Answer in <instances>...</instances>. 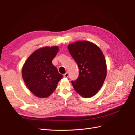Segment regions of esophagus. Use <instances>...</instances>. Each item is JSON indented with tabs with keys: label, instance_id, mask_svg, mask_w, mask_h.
<instances>
[{
	"label": "esophagus",
	"instance_id": "34e87169",
	"mask_svg": "<svg viewBox=\"0 0 135 135\" xmlns=\"http://www.w3.org/2000/svg\"><path fill=\"white\" fill-rule=\"evenodd\" d=\"M63 76H64V78H67V77L68 76V72H66L64 75H63Z\"/></svg>",
	"mask_w": 135,
	"mask_h": 135
}]
</instances>
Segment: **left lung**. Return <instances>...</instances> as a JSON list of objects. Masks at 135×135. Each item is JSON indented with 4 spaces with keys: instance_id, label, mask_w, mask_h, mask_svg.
<instances>
[{
    "instance_id": "8db88e82",
    "label": "left lung",
    "mask_w": 135,
    "mask_h": 135,
    "mask_svg": "<svg viewBox=\"0 0 135 135\" xmlns=\"http://www.w3.org/2000/svg\"><path fill=\"white\" fill-rule=\"evenodd\" d=\"M68 50L79 69V75L72 81L74 89L88 98L98 92L107 75V64L101 49L92 42L82 41L68 45Z\"/></svg>"
}]
</instances>
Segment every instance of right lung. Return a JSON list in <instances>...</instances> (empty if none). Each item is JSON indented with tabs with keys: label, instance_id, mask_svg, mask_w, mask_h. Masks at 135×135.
<instances>
[{
	"label": "right lung",
	"instance_id": "add662e5",
	"mask_svg": "<svg viewBox=\"0 0 135 135\" xmlns=\"http://www.w3.org/2000/svg\"><path fill=\"white\" fill-rule=\"evenodd\" d=\"M59 51L58 46L38 49L31 54L22 68L25 85L34 95L45 98L49 96L62 78L52 60Z\"/></svg>",
	"mask_w": 135,
	"mask_h": 135
}]
</instances>
